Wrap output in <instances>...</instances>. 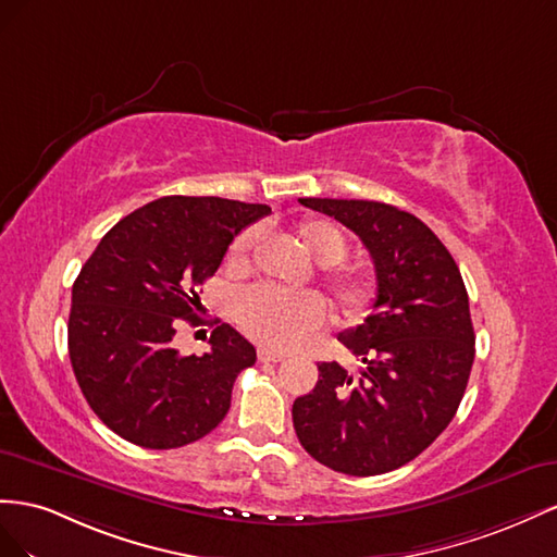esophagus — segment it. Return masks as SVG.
I'll return each instance as SVG.
<instances>
[{
  "label": "esophagus",
  "mask_w": 557,
  "mask_h": 557,
  "mask_svg": "<svg viewBox=\"0 0 557 557\" xmlns=\"http://www.w3.org/2000/svg\"><path fill=\"white\" fill-rule=\"evenodd\" d=\"M257 357H259V361H263V363H268V361H270V363H277V361L284 359L282 352H273V349H265V347L259 349Z\"/></svg>",
  "instance_id": "1"
}]
</instances>
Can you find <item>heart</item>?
Returning a JSON list of instances; mask_svg holds the SVG:
<instances>
[{
	"label": "heart",
	"mask_w": 557,
	"mask_h": 557,
	"mask_svg": "<svg viewBox=\"0 0 557 557\" xmlns=\"http://www.w3.org/2000/svg\"><path fill=\"white\" fill-rule=\"evenodd\" d=\"M298 240L310 257L324 268V282L336 306L349 320L367 314L375 300V282L359 268L338 265L347 257V237L329 219L300 221ZM257 231L245 228L228 247V265H245ZM233 317L251 341L284 349L306 338L326 317V306L317 292H287L270 284H257L235 296Z\"/></svg>",
	"instance_id": "heart-1"
}]
</instances>
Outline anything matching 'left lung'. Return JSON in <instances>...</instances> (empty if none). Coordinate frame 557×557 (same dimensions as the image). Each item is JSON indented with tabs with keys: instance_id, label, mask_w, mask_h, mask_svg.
<instances>
[{
	"instance_id": "8db88e82",
	"label": "left lung",
	"mask_w": 557,
	"mask_h": 557,
	"mask_svg": "<svg viewBox=\"0 0 557 557\" xmlns=\"http://www.w3.org/2000/svg\"><path fill=\"white\" fill-rule=\"evenodd\" d=\"M359 235L377 296L363 324L338 341L363 361L317 363L320 380L292 408L296 436L317 462L347 475L404 467L450 424L462 401L475 336L465 280L418 216L375 200L298 198Z\"/></svg>"
}]
</instances>
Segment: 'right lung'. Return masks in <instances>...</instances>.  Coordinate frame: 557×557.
<instances>
[{"label": "right lung", "mask_w": 557, "mask_h": 557, "mask_svg": "<svg viewBox=\"0 0 557 557\" xmlns=\"http://www.w3.org/2000/svg\"><path fill=\"white\" fill-rule=\"evenodd\" d=\"M268 205L165 196L111 228L72 287L70 359L88 406L111 432L151 450L182 448L226 418L233 383L257 349L219 324L205 355H180V322L198 326L196 287Z\"/></svg>", "instance_id": "1"}]
</instances>
